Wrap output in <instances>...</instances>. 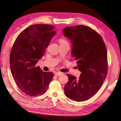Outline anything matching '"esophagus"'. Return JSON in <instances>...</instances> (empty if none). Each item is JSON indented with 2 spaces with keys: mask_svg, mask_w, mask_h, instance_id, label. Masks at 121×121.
Instances as JSON below:
<instances>
[{
  "mask_svg": "<svg viewBox=\"0 0 121 121\" xmlns=\"http://www.w3.org/2000/svg\"><path fill=\"white\" fill-rule=\"evenodd\" d=\"M61 75H62V73H61V72H56L55 73V75L57 76H60Z\"/></svg>",
  "mask_w": 121,
  "mask_h": 121,
  "instance_id": "34e87169",
  "label": "esophagus"
}]
</instances>
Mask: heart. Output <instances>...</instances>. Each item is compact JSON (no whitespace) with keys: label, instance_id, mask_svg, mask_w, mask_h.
I'll return each mask as SVG.
<instances>
[{"label":"heart","instance_id":"obj_1","mask_svg":"<svg viewBox=\"0 0 121 121\" xmlns=\"http://www.w3.org/2000/svg\"><path fill=\"white\" fill-rule=\"evenodd\" d=\"M59 42H60V44H63V43H67V41L63 39H60V40H59Z\"/></svg>","mask_w":121,"mask_h":121}]
</instances>
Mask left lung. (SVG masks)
<instances>
[{
	"mask_svg": "<svg viewBox=\"0 0 121 121\" xmlns=\"http://www.w3.org/2000/svg\"><path fill=\"white\" fill-rule=\"evenodd\" d=\"M62 32L71 43V54L81 73L79 78L67 74L65 96L73 101L87 100L97 93L108 71L107 49L101 36L88 26H66Z\"/></svg>",
	"mask_w": 121,
	"mask_h": 121,
	"instance_id": "8db88e82",
	"label": "left lung"
}]
</instances>
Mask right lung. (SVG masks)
<instances>
[{
	"label": "right lung",
	"instance_id": "obj_1",
	"mask_svg": "<svg viewBox=\"0 0 121 121\" xmlns=\"http://www.w3.org/2000/svg\"><path fill=\"white\" fill-rule=\"evenodd\" d=\"M56 34L53 26L33 24L22 31L14 42L10 54V68L16 85L26 95H43L52 81V72H44L35 65Z\"/></svg>",
	"mask_w": 121,
	"mask_h": 121
}]
</instances>
